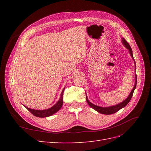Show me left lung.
<instances>
[{
	"label": "left lung",
	"instance_id": "left-lung-1",
	"mask_svg": "<svg viewBox=\"0 0 151 151\" xmlns=\"http://www.w3.org/2000/svg\"><path fill=\"white\" fill-rule=\"evenodd\" d=\"M122 42L123 45L125 46V47H126L128 50H129L130 55H131L132 59H133L134 61L135 67V68H136L135 62V60L134 59L133 53H132V50L130 46L129 45V44L127 42V41L124 38H122ZM135 70H136V69H135ZM135 85L134 86V88L132 89V90L131 91V92H130V94L129 95V96H128L123 101H122L120 103H118L116 105H114V106H108V107H101V106H97V105L94 104L92 103H91L89 101L88 97H87V94H86L87 103H88L89 106L93 109H94V110L97 111L98 112L101 113V114H104V115H111V114H113V113L117 112L118 111H119L120 109H121L122 108H124L125 106H127V104L130 102V99L132 97V96H133L134 90L135 89V88H136V85H137V76H136V74H135Z\"/></svg>",
	"mask_w": 151,
	"mask_h": 151
}]
</instances>
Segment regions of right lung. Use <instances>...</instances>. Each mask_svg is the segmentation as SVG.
I'll list each match as a JSON object with an SVG mask.
<instances>
[{
	"label": "right lung",
	"mask_w": 151,
	"mask_h": 151,
	"mask_svg": "<svg viewBox=\"0 0 151 151\" xmlns=\"http://www.w3.org/2000/svg\"><path fill=\"white\" fill-rule=\"evenodd\" d=\"M65 88L63 89L61 94H60V99H58V101L57 102V103L53 105V106L51 108H50L48 109H31L28 107L25 106V108L28 109V110L31 112L33 115L37 117H40V118H44V117H48L50 116H52L53 114L57 113L60 110V109L62 108V105H63V91H64Z\"/></svg>",
	"instance_id": "1"
}]
</instances>
